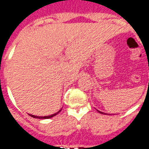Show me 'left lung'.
I'll return each instance as SVG.
<instances>
[{"instance_id": "8db88e82", "label": "left lung", "mask_w": 149, "mask_h": 149, "mask_svg": "<svg viewBox=\"0 0 149 149\" xmlns=\"http://www.w3.org/2000/svg\"><path fill=\"white\" fill-rule=\"evenodd\" d=\"M97 111H98V110H97ZM98 112H100V113H102V114H104V112H100V111H98Z\"/></svg>"}]
</instances>
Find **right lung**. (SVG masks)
Instances as JSON below:
<instances>
[{
  "label": "right lung",
  "mask_w": 149,
  "mask_h": 149,
  "mask_svg": "<svg viewBox=\"0 0 149 149\" xmlns=\"http://www.w3.org/2000/svg\"><path fill=\"white\" fill-rule=\"evenodd\" d=\"M61 110H59L58 112H56V113H54V114H52V115L51 116H34V115H31V114H29V116H32V117H33V118H38V119H49L51 118V117H52V116H56V114H58L59 112H61Z\"/></svg>",
  "instance_id": "obj_1"
}]
</instances>
